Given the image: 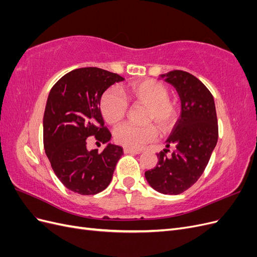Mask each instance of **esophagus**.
<instances>
[{
    "label": "esophagus",
    "instance_id": "obj_1",
    "mask_svg": "<svg viewBox=\"0 0 257 257\" xmlns=\"http://www.w3.org/2000/svg\"><path fill=\"white\" fill-rule=\"evenodd\" d=\"M124 153H131V154H139L142 151L137 149H132V148H124Z\"/></svg>",
    "mask_w": 257,
    "mask_h": 257
}]
</instances>
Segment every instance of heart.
Segmentation results:
<instances>
[{
    "mask_svg": "<svg viewBox=\"0 0 257 257\" xmlns=\"http://www.w3.org/2000/svg\"><path fill=\"white\" fill-rule=\"evenodd\" d=\"M124 95L132 102L147 106L146 122H155L162 132H168L174 127L178 118L177 107L168 99L169 93L165 85L155 80L134 81L128 84L125 91L110 88L104 93L99 103L100 111L111 125L121 122L126 114L128 103ZM113 135L118 144L139 149L158 137V130L152 123L144 126L124 123L115 128Z\"/></svg>",
    "mask_w": 257,
    "mask_h": 257,
    "instance_id": "heart-1",
    "label": "heart"
}]
</instances>
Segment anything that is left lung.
Here are the masks:
<instances>
[{"label": "left lung", "mask_w": 257, "mask_h": 257, "mask_svg": "<svg viewBox=\"0 0 257 257\" xmlns=\"http://www.w3.org/2000/svg\"><path fill=\"white\" fill-rule=\"evenodd\" d=\"M176 88L181 100V114L167 138L166 147L176 150L158 153V164L145 177L155 191L178 195L190 189L204 170L217 143L219 127L214 99L206 85L183 71L161 75Z\"/></svg>", "instance_id": "1"}]
</instances>
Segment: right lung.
<instances>
[{"label": "right lung", "instance_id": "obj_1", "mask_svg": "<svg viewBox=\"0 0 257 257\" xmlns=\"http://www.w3.org/2000/svg\"><path fill=\"white\" fill-rule=\"evenodd\" d=\"M122 80L118 74L98 67L77 68L59 79L48 95L43 120L45 152L59 180L80 195L104 191L123 154L120 146L111 144L100 154L86 149L90 136L103 143L110 141L100 112V97Z\"/></svg>", "mask_w": 257, "mask_h": 257}]
</instances>
